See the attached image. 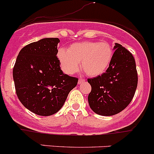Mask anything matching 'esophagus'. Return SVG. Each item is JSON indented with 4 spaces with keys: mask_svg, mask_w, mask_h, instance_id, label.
I'll return each instance as SVG.
<instances>
[{
    "mask_svg": "<svg viewBox=\"0 0 154 154\" xmlns=\"http://www.w3.org/2000/svg\"><path fill=\"white\" fill-rule=\"evenodd\" d=\"M84 81H85V80H84V79L80 78V79H79V80H78V84H81L82 83H84Z\"/></svg>",
    "mask_w": 154,
    "mask_h": 154,
    "instance_id": "obj_1",
    "label": "esophagus"
}]
</instances>
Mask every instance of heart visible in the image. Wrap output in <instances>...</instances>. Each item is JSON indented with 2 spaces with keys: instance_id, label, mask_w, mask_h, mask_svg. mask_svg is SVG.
<instances>
[{
  "instance_id": "obj_1",
  "label": "heart",
  "mask_w": 154,
  "mask_h": 154,
  "mask_svg": "<svg viewBox=\"0 0 154 154\" xmlns=\"http://www.w3.org/2000/svg\"><path fill=\"white\" fill-rule=\"evenodd\" d=\"M112 48L108 42L86 41L71 45L67 51L59 49L57 57L64 72L73 74L81 69L87 75H101L109 67L112 58Z\"/></svg>"
}]
</instances>
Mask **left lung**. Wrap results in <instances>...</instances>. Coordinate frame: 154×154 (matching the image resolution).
Returning a JSON list of instances; mask_svg holds the SVG:
<instances>
[{"instance_id": "8db88e82", "label": "left lung", "mask_w": 154, "mask_h": 154, "mask_svg": "<svg viewBox=\"0 0 154 154\" xmlns=\"http://www.w3.org/2000/svg\"><path fill=\"white\" fill-rule=\"evenodd\" d=\"M111 63L102 75L87 79L91 85L88 102L93 112L110 116L124 110L133 99L137 86V71L131 53L116 43Z\"/></svg>"}]
</instances>
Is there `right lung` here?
<instances>
[{"mask_svg": "<svg viewBox=\"0 0 154 154\" xmlns=\"http://www.w3.org/2000/svg\"><path fill=\"white\" fill-rule=\"evenodd\" d=\"M57 38L27 45L16 60L13 77L17 97L27 109L38 116L57 112L78 78L63 73L57 57Z\"/></svg>", "mask_w": 154, "mask_h": 154, "instance_id": "add662e5", "label": "right lung"}]
</instances>
